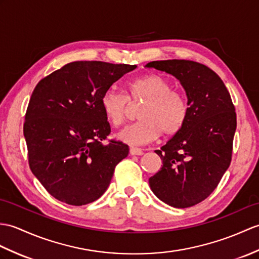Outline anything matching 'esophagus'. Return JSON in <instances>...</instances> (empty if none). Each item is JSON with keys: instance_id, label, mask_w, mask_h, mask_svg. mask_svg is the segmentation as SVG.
Returning a JSON list of instances; mask_svg holds the SVG:
<instances>
[{"instance_id": "obj_1", "label": "esophagus", "mask_w": 259, "mask_h": 259, "mask_svg": "<svg viewBox=\"0 0 259 259\" xmlns=\"http://www.w3.org/2000/svg\"><path fill=\"white\" fill-rule=\"evenodd\" d=\"M129 152L131 155H142L143 151L139 148H135V147H130Z\"/></svg>"}]
</instances>
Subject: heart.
<instances>
[{
    "label": "heart",
    "instance_id": "obj_1",
    "mask_svg": "<svg viewBox=\"0 0 259 259\" xmlns=\"http://www.w3.org/2000/svg\"><path fill=\"white\" fill-rule=\"evenodd\" d=\"M128 99L143 100L138 112L139 121L117 135L129 144H146L161 135L171 137L181 130L189 108L184 95L172 89L171 82L157 74L144 75L127 83ZM101 109L112 125H121L127 116L128 100L115 89H108L100 99Z\"/></svg>",
    "mask_w": 259,
    "mask_h": 259
}]
</instances>
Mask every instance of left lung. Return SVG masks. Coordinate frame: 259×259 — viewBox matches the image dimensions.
<instances>
[{"label":"left lung","mask_w":259,"mask_h":259,"mask_svg":"<svg viewBox=\"0 0 259 259\" xmlns=\"http://www.w3.org/2000/svg\"><path fill=\"white\" fill-rule=\"evenodd\" d=\"M147 67L178 78L189 106L181 130L155 150L163 165L149 179L150 188L167 205L193 206L212 193L231 164L235 107L223 80L205 65L169 59Z\"/></svg>","instance_id":"8db88e82"}]
</instances>
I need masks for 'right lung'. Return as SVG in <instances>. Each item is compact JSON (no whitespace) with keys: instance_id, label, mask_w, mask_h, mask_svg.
Masks as SVG:
<instances>
[{"instance_id":"obj_1","label":"right lung","mask_w":259,"mask_h":259,"mask_svg":"<svg viewBox=\"0 0 259 259\" xmlns=\"http://www.w3.org/2000/svg\"><path fill=\"white\" fill-rule=\"evenodd\" d=\"M136 65L73 62L36 85L28 102L24 137L28 164L58 201L80 206L105 193L116 165L127 157L121 141H104L110 124L100 99Z\"/></svg>"}]
</instances>
